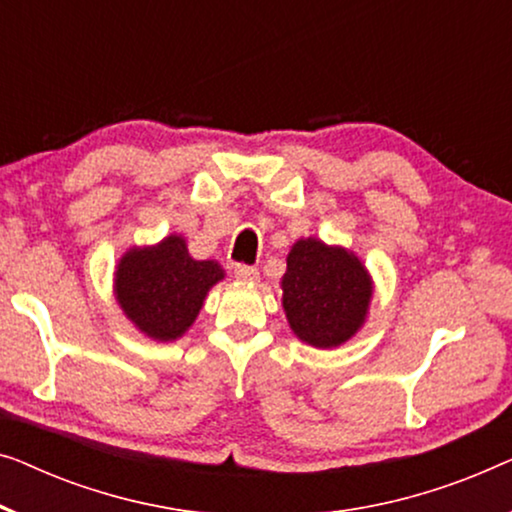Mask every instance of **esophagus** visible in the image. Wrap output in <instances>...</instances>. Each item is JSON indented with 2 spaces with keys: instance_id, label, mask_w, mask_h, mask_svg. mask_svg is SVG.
<instances>
[{
  "instance_id": "obj_1",
  "label": "esophagus",
  "mask_w": 512,
  "mask_h": 512,
  "mask_svg": "<svg viewBox=\"0 0 512 512\" xmlns=\"http://www.w3.org/2000/svg\"><path fill=\"white\" fill-rule=\"evenodd\" d=\"M234 276L241 278V280H257L259 271H257V266H253V264H236L234 266Z\"/></svg>"
}]
</instances>
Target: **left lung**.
I'll return each instance as SVG.
<instances>
[{
    "label": "left lung",
    "instance_id": "obj_1",
    "mask_svg": "<svg viewBox=\"0 0 512 512\" xmlns=\"http://www.w3.org/2000/svg\"><path fill=\"white\" fill-rule=\"evenodd\" d=\"M371 280L362 262L343 248L301 239L287 255L283 308L301 341L334 348L362 327Z\"/></svg>",
    "mask_w": 512,
    "mask_h": 512
}]
</instances>
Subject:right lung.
I'll list each match as a JSON object with an SVG mask.
<instances>
[{
	"mask_svg": "<svg viewBox=\"0 0 512 512\" xmlns=\"http://www.w3.org/2000/svg\"><path fill=\"white\" fill-rule=\"evenodd\" d=\"M225 278L218 262L187 255L181 236L155 248H134L120 259L115 292L127 318L157 341H174L192 325L206 292Z\"/></svg>",
	"mask_w": 512,
	"mask_h": 512,
	"instance_id": "obj_1",
	"label": "right lung"
}]
</instances>
